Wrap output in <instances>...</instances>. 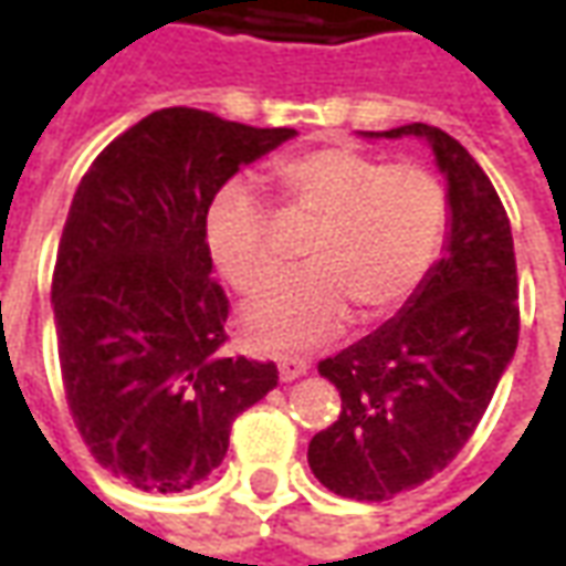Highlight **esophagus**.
Instances as JSON below:
<instances>
[{
  "label": "esophagus",
  "mask_w": 566,
  "mask_h": 566,
  "mask_svg": "<svg viewBox=\"0 0 566 566\" xmlns=\"http://www.w3.org/2000/svg\"><path fill=\"white\" fill-rule=\"evenodd\" d=\"M306 369L308 364L303 357H282L279 360V376H282V381L300 379V376H306Z\"/></svg>",
  "instance_id": "1"
}]
</instances>
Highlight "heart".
Here are the masks:
<instances>
[{
  "instance_id": "obj_1",
  "label": "heart",
  "mask_w": 566,
  "mask_h": 566,
  "mask_svg": "<svg viewBox=\"0 0 566 566\" xmlns=\"http://www.w3.org/2000/svg\"><path fill=\"white\" fill-rule=\"evenodd\" d=\"M287 209L315 218L308 270L272 282L242 315L258 348L327 343L357 306L385 318L409 303L433 270L449 230V197L418 163H381L345 145L284 157L272 169ZM206 251L223 282L254 294L279 272L272 221L258 190L227 181L206 206Z\"/></svg>"
}]
</instances>
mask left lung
<instances>
[{"instance_id":"obj_1","label":"left lung","mask_w":566,"mask_h":566,"mask_svg":"<svg viewBox=\"0 0 566 566\" xmlns=\"http://www.w3.org/2000/svg\"><path fill=\"white\" fill-rule=\"evenodd\" d=\"M360 136L424 139L449 197L442 258L416 296L318 364L343 409L308 442V467L333 494L373 503L446 470L473 437L515 357L518 275L506 209L461 142L427 124Z\"/></svg>"}]
</instances>
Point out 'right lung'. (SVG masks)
I'll return each mask as SVG.
<instances>
[{
  "mask_svg": "<svg viewBox=\"0 0 566 566\" xmlns=\"http://www.w3.org/2000/svg\"><path fill=\"white\" fill-rule=\"evenodd\" d=\"M294 136L163 108L117 136L72 197L51 284L60 373L93 458L139 491L202 482L233 418L279 385L272 360L218 355L230 303L202 221L218 187Z\"/></svg>",
  "mask_w": 566,
  "mask_h": 566,
  "instance_id": "1",
  "label": "right lung"
}]
</instances>
